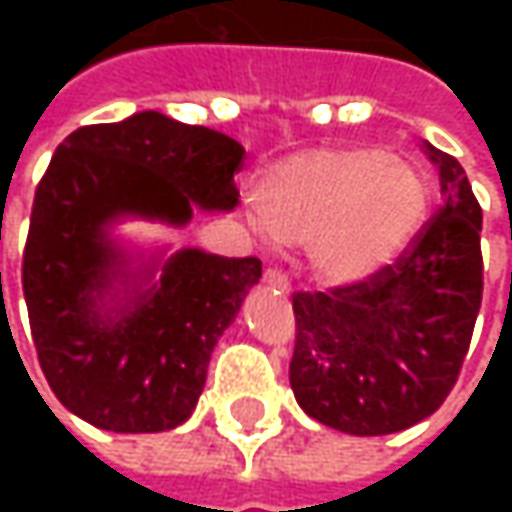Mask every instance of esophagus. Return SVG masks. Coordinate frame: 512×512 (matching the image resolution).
Instances as JSON below:
<instances>
[{
  "label": "esophagus",
  "mask_w": 512,
  "mask_h": 512,
  "mask_svg": "<svg viewBox=\"0 0 512 512\" xmlns=\"http://www.w3.org/2000/svg\"><path fill=\"white\" fill-rule=\"evenodd\" d=\"M262 282H265L267 287H276L279 293H290V279H287L282 270H265V276H262Z\"/></svg>",
  "instance_id": "obj_1"
}]
</instances>
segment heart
<instances>
[{
    "instance_id": "heart-1",
    "label": "heart",
    "mask_w": 512,
    "mask_h": 512,
    "mask_svg": "<svg viewBox=\"0 0 512 512\" xmlns=\"http://www.w3.org/2000/svg\"><path fill=\"white\" fill-rule=\"evenodd\" d=\"M253 207L273 245H307L322 285L350 287L416 242L430 219L433 182L416 162L379 148H313L270 165Z\"/></svg>"
}]
</instances>
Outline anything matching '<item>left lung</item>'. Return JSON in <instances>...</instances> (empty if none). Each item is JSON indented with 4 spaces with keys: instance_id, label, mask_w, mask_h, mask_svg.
Returning <instances> with one entry per match:
<instances>
[{
    "instance_id": "left-lung-1",
    "label": "left lung",
    "mask_w": 512,
    "mask_h": 512,
    "mask_svg": "<svg viewBox=\"0 0 512 512\" xmlns=\"http://www.w3.org/2000/svg\"><path fill=\"white\" fill-rule=\"evenodd\" d=\"M422 148L444 202L413 247L367 282L293 296L296 402L350 436L399 433L436 413L482 307V207L459 159Z\"/></svg>"
}]
</instances>
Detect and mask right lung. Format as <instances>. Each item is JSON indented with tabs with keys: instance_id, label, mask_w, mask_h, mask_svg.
Returning a JSON list of instances; mask_svg holds the SVG:
<instances>
[{
	"instance_id": "add662e5",
	"label": "right lung",
	"mask_w": 512,
	"mask_h": 512,
	"mask_svg": "<svg viewBox=\"0 0 512 512\" xmlns=\"http://www.w3.org/2000/svg\"><path fill=\"white\" fill-rule=\"evenodd\" d=\"M245 148L159 110L88 125L56 148L36 187L22 287L42 373L93 427L162 433L190 419L219 336L262 262L199 247L139 250L125 219L185 227L239 205Z\"/></svg>"
}]
</instances>
